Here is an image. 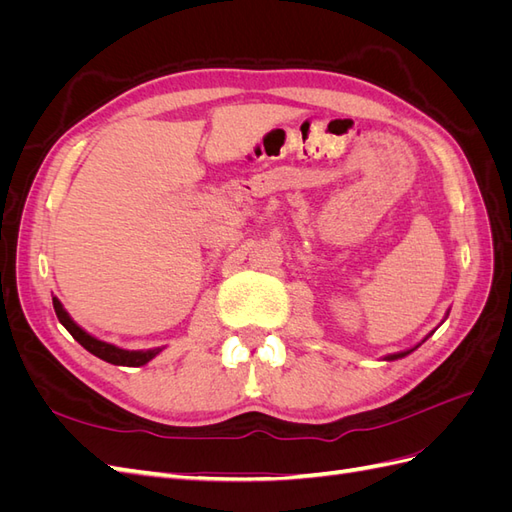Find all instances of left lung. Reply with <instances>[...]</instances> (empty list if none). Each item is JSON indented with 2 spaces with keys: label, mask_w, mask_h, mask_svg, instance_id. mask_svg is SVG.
Here are the masks:
<instances>
[{
  "label": "left lung",
  "mask_w": 512,
  "mask_h": 512,
  "mask_svg": "<svg viewBox=\"0 0 512 512\" xmlns=\"http://www.w3.org/2000/svg\"><path fill=\"white\" fill-rule=\"evenodd\" d=\"M412 350H408V352H399V354H391L389 356V361H393V359H401V356H406V354H410Z\"/></svg>",
  "instance_id": "8db88e82"
}]
</instances>
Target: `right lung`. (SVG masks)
<instances>
[{
	"label": "right lung",
	"instance_id": "1",
	"mask_svg": "<svg viewBox=\"0 0 512 512\" xmlns=\"http://www.w3.org/2000/svg\"><path fill=\"white\" fill-rule=\"evenodd\" d=\"M53 307H55V314L59 318V322L64 324V327L68 329V333L79 342L85 350H89L91 354H96L98 359L106 361V363H113V365H126V367H138V365H145L147 361H151L153 356H156L160 352V348L156 350H121L113 344H106V342H100V339L91 337L89 333H85L79 324H76L64 307H61V303L53 297Z\"/></svg>",
	"mask_w": 512,
	"mask_h": 512
}]
</instances>
